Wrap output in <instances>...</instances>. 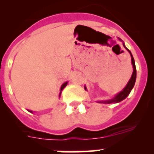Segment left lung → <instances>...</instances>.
<instances>
[{"mask_svg": "<svg viewBox=\"0 0 154 154\" xmlns=\"http://www.w3.org/2000/svg\"><path fill=\"white\" fill-rule=\"evenodd\" d=\"M119 40H121L120 38H119ZM121 41H122V40H121ZM123 45H124V47L127 49V51L130 53V56H131L132 65H133V74H132L131 77H130V80H129V82L127 83V86L125 87V88H124V89L122 90L121 92H119V94H116V95L113 98L109 99V100H103V101H97L98 103H119V102H121L122 100H123L124 99H125L126 97L128 96V94H130V91H131V90L133 89V86H134L135 83H136V65H135L134 59H133V55H132V54H131V52L130 51V50H128L127 48H126V46L125 45V44H124V43H123ZM84 88H85V89L87 90L86 86H85Z\"/></svg>", "mask_w": 154, "mask_h": 154, "instance_id": "obj_1", "label": "left lung"}]
</instances>
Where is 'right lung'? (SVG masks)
<instances>
[{
    "mask_svg": "<svg viewBox=\"0 0 154 154\" xmlns=\"http://www.w3.org/2000/svg\"><path fill=\"white\" fill-rule=\"evenodd\" d=\"M68 84V82H66V83H63V85H62V86H61V88H60V95H61V93H62V91H63V88H65V87L66 86V85ZM29 112H32V111H30V110H28Z\"/></svg>",
    "mask_w": 154,
    "mask_h": 154,
    "instance_id": "add662e5",
    "label": "right lung"
}]
</instances>
